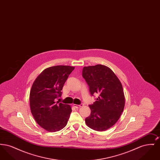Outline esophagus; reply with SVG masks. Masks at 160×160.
<instances>
[{
  "mask_svg": "<svg viewBox=\"0 0 160 160\" xmlns=\"http://www.w3.org/2000/svg\"><path fill=\"white\" fill-rule=\"evenodd\" d=\"M74 107H75L77 108H80L82 107L83 106V104H80V105H77V104H73Z\"/></svg>",
  "mask_w": 160,
  "mask_h": 160,
  "instance_id": "obj_1",
  "label": "esophagus"
}]
</instances>
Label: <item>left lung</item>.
<instances>
[{
	"label": "left lung",
	"instance_id": "1",
	"mask_svg": "<svg viewBox=\"0 0 160 160\" xmlns=\"http://www.w3.org/2000/svg\"><path fill=\"white\" fill-rule=\"evenodd\" d=\"M82 76L92 96L98 95L96 101L89 106L91 112L85 119L86 125L98 131L109 129L123 111L125 96L122 84L111 69L102 65L84 67Z\"/></svg>",
	"mask_w": 160,
	"mask_h": 160
}]
</instances>
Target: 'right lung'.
Instances as JSON below:
<instances>
[{
  "label": "right lung",
  "instance_id": "add662e5",
  "mask_svg": "<svg viewBox=\"0 0 160 160\" xmlns=\"http://www.w3.org/2000/svg\"><path fill=\"white\" fill-rule=\"evenodd\" d=\"M74 67L58 65L45 69L35 79L30 92L31 113L35 121L49 132L63 129L67 124L71 107L57 99Z\"/></svg>",
  "mask_w": 160,
  "mask_h": 160
}]
</instances>
